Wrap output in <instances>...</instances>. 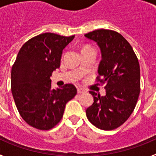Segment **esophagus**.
Returning <instances> with one entry per match:
<instances>
[{
  "instance_id": "esophagus-1",
  "label": "esophagus",
  "mask_w": 156,
  "mask_h": 156,
  "mask_svg": "<svg viewBox=\"0 0 156 156\" xmlns=\"http://www.w3.org/2000/svg\"><path fill=\"white\" fill-rule=\"evenodd\" d=\"M86 91H87V90H85V89H83V88H81V87L77 88V93H78V94L84 93V92H86Z\"/></svg>"
}]
</instances>
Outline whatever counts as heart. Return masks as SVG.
<instances>
[{"label":"heart","mask_w":156,"mask_h":156,"mask_svg":"<svg viewBox=\"0 0 156 156\" xmlns=\"http://www.w3.org/2000/svg\"><path fill=\"white\" fill-rule=\"evenodd\" d=\"M87 48H90V47H85V48H83V49H87Z\"/></svg>","instance_id":"obj_1"}]
</instances>
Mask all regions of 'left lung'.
<instances>
[{"label": "left lung", "mask_w": 156, "mask_h": 156, "mask_svg": "<svg viewBox=\"0 0 156 156\" xmlns=\"http://www.w3.org/2000/svg\"><path fill=\"white\" fill-rule=\"evenodd\" d=\"M95 41L101 51L96 82L105 84V96L94 91V103L87 108L88 120L104 130L116 129L127 120L140 94V66L131 45L120 34L97 30L85 34Z\"/></svg>", "instance_id": "8db88e82"}]
</instances>
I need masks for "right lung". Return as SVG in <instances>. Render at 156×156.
Returning a JSON list of instances; mask_svg holds the SVG:
<instances>
[{"label": "right lung", "instance_id": "add662e5", "mask_svg": "<svg viewBox=\"0 0 156 156\" xmlns=\"http://www.w3.org/2000/svg\"><path fill=\"white\" fill-rule=\"evenodd\" d=\"M75 36L45 33L25 43L11 73V88L19 114L30 126L48 130L63 116L65 107L77 93L72 83L51 87L54 70L60 67L62 54Z\"/></svg>", "mask_w": 156, "mask_h": 156}]
</instances>
